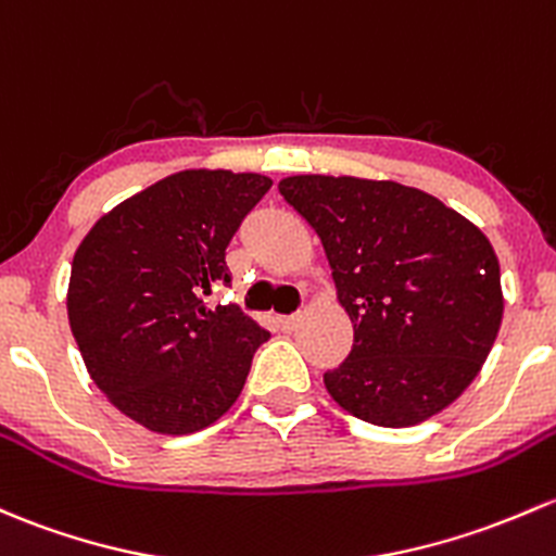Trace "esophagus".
Masks as SVG:
<instances>
[{"mask_svg": "<svg viewBox=\"0 0 556 556\" xmlns=\"http://www.w3.org/2000/svg\"><path fill=\"white\" fill-rule=\"evenodd\" d=\"M279 325H282L285 332H293L298 325H301V314H290V317H282L279 319Z\"/></svg>", "mask_w": 556, "mask_h": 556, "instance_id": "1", "label": "esophagus"}]
</instances>
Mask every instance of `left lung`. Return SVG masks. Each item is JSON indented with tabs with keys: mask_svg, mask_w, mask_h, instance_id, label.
<instances>
[{
	"mask_svg": "<svg viewBox=\"0 0 556 556\" xmlns=\"http://www.w3.org/2000/svg\"><path fill=\"white\" fill-rule=\"evenodd\" d=\"M323 239L354 346L325 372L332 400L376 426H413L458 400L504 317L501 268L477 226L394 180L279 184Z\"/></svg>",
	"mask_w": 556,
	"mask_h": 556,
	"instance_id": "8db88e82",
	"label": "left lung"
}]
</instances>
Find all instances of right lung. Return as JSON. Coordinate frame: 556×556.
Instances as JSON below:
<instances>
[{
	"mask_svg": "<svg viewBox=\"0 0 556 556\" xmlns=\"http://www.w3.org/2000/svg\"><path fill=\"white\" fill-rule=\"evenodd\" d=\"M271 189L266 175L184 170L116 204L81 239L68 325L92 381L127 418L194 434L237 402L268 330L233 303L226 248Z\"/></svg>",
	"mask_w": 556,
	"mask_h": 556,
	"instance_id": "add662e5",
	"label": "right lung"
}]
</instances>
